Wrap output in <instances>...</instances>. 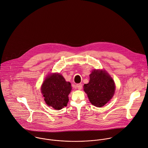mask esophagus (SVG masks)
I'll list each match as a JSON object with an SVG mask.
<instances>
[{
  "instance_id": "esophagus-1",
  "label": "esophagus",
  "mask_w": 148,
  "mask_h": 148,
  "mask_svg": "<svg viewBox=\"0 0 148 148\" xmlns=\"http://www.w3.org/2000/svg\"><path fill=\"white\" fill-rule=\"evenodd\" d=\"M77 87L78 90H81L82 88V85L81 84H78L77 85Z\"/></svg>"
}]
</instances>
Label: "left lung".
<instances>
[{
    "label": "left lung",
    "mask_w": 148,
    "mask_h": 148,
    "mask_svg": "<svg viewBox=\"0 0 148 148\" xmlns=\"http://www.w3.org/2000/svg\"><path fill=\"white\" fill-rule=\"evenodd\" d=\"M89 76V82L87 84H84V90L92 105L101 107L114 95L115 82L105 70L95 69Z\"/></svg>",
    "instance_id": "8db88e82"
}]
</instances>
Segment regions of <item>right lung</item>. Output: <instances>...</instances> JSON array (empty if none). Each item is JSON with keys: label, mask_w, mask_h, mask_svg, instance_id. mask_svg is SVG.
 I'll return each instance as SVG.
<instances>
[{"label": "right lung", "mask_w": 148, "mask_h": 148, "mask_svg": "<svg viewBox=\"0 0 148 148\" xmlns=\"http://www.w3.org/2000/svg\"><path fill=\"white\" fill-rule=\"evenodd\" d=\"M71 89L70 82H66L61 74L53 73L45 79L41 90L46 104L59 110L67 106Z\"/></svg>", "instance_id": "right-lung-1"}]
</instances>
